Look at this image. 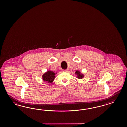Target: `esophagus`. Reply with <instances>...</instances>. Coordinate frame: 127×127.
I'll use <instances>...</instances> for the list:
<instances>
[{
    "instance_id": "esophagus-1",
    "label": "esophagus",
    "mask_w": 127,
    "mask_h": 127,
    "mask_svg": "<svg viewBox=\"0 0 127 127\" xmlns=\"http://www.w3.org/2000/svg\"><path fill=\"white\" fill-rule=\"evenodd\" d=\"M63 72H67L68 71V69H65V70H63Z\"/></svg>"
}]
</instances>
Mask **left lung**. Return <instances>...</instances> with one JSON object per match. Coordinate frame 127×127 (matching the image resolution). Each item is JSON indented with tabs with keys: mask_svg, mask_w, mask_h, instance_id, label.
Listing matches in <instances>:
<instances>
[{
	"mask_svg": "<svg viewBox=\"0 0 127 127\" xmlns=\"http://www.w3.org/2000/svg\"><path fill=\"white\" fill-rule=\"evenodd\" d=\"M74 73L76 75V77H77V78H78L79 79H82L83 77H84V74H83L79 70H76Z\"/></svg>",
	"mask_w": 127,
	"mask_h": 127,
	"instance_id": "8db88e82",
	"label": "left lung"
}]
</instances>
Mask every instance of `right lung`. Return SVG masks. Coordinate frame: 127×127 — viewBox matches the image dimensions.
Segmentation results:
<instances>
[{"mask_svg": "<svg viewBox=\"0 0 127 127\" xmlns=\"http://www.w3.org/2000/svg\"><path fill=\"white\" fill-rule=\"evenodd\" d=\"M56 74L57 73H54L52 71H47L46 73H43L42 76V80L44 81L48 82V83H51L54 81Z\"/></svg>", "mask_w": 127, "mask_h": 127, "instance_id": "add662e5", "label": "right lung"}]
</instances>
